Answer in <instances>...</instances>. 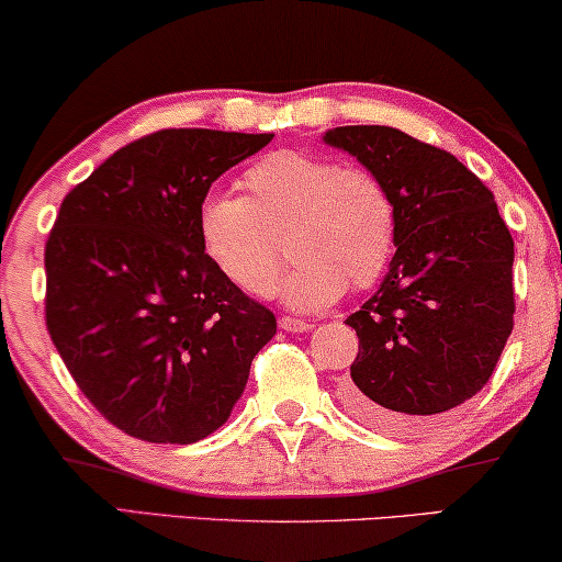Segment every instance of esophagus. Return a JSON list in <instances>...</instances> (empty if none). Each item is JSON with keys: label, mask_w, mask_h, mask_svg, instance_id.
I'll list each match as a JSON object with an SVG mask.
<instances>
[{"label": "esophagus", "mask_w": 562, "mask_h": 562, "mask_svg": "<svg viewBox=\"0 0 562 562\" xmlns=\"http://www.w3.org/2000/svg\"><path fill=\"white\" fill-rule=\"evenodd\" d=\"M279 327L283 329V333H310L314 325L312 322L296 319V317H279Z\"/></svg>", "instance_id": "esophagus-1"}]
</instances>
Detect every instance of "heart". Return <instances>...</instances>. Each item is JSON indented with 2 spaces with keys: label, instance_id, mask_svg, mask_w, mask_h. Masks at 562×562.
Instances as JSON below:
<instances>
[{
  "label": "heart",
  "instance_id": "1",
  "mask_svg": "<svg viewBox=\"0 0 562 562\" xmlns=\"http://www.w3.org/2000/svg\"><path fill=\"white\" fill-rule=\"evenodd\" d=\"M248 196L212 191L199 206V240L214 268L252 296L271 294L286 233L294 256L283 304L317 312L350 286L366 289L386 268L396 240L389 189L366 168L302 150H276L245 171Z\"/></svg>",
  "mask_w": 562,
  "mask_h": 562
}]
</instances>
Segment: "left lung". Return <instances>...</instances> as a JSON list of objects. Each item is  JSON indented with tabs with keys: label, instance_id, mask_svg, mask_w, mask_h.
Returning <instances> with one entry per match:
<instances>
[{
	"label": "left lung",
	"instance_id": "left-lung-1",
	"mask_svg": "<svg viewBox=\"0 0 562 562\" xmlns=\"http://www.w3.org/2000/svg\"><path fill=\"white\" fill-rule=\"evenodd\" d=\"M389 189L396 252L345 319L358 335L345 404L366 425L409 432L479 394L514 327V240L494 194L448 150L386 125L322 137Z\"/></svg>",
	"mask_w": 562,
	"mask_h": 562
}]
</instances>
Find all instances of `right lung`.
<instances>
[{
    "label": "right lung",
    "mask_w": 562,
    "mask_h": 562,
    "mask_svg": "<svg viewBox=\"0 0 562 562\" xmlns=\"http://www.w3.org/2000/svg\"><path fill=\"white\" fill-rule=\"evenodd\" d=\"M273 135L181 127L125 145L68 191L45 243V325L122 432L191 445L222 427L276 317L225 279L199 206Z\"/></svg>",
    "instance_id": "right-lung-1"
}]
</instances>
